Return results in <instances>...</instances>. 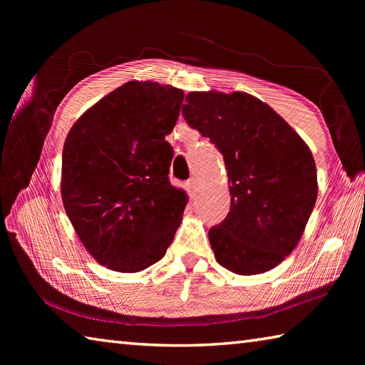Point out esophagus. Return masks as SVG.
I'll use <instances>...</instances> for the list:
<instances>
[{"mask_svg":"<svg viewBox=\"0 0 365 365\" xmlns=\"http://www.w3.org/2000/svg\"><path fill=\"white\" fill-rule=\"evenodd\" d=\"M187 188H188V191L190 193H195V191L197 190V178H195V177H191L190 180L187 182Z\"/></svg>","mask_w":365,"mask_h":365,"instance_id":"1","label":"esophagus"}]
</instances>
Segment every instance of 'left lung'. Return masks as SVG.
I'll return each mask as SVG.
<instances>
[{
	"instance_id": "1",
	"label": "left lung",
	"mask_w": 365,
	"mask_h": 365,
	"mask_svg": "<svg viewBox=\"0 0 365 365\" xmlns=\"http://www.w3.org/2000/svg\"><path fill=\"white\" fill-rule=\"evenodd\" d=\"M182 114L222 153L230 211L209 230L222 267L238 275L274 269L298 245L317 200V172L302 138L248 93L191 91Z\"/></svg>"
}]
</instances>
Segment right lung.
I'll use <instances>...</instances> for the list:
<instances>
[{"label":"right lung","instance_id":"right-lung-1","mask_svg":"<svg viewBox=\"0 0 365 365\" xmlns=\"http://www.w3.org/2000/svg\"><path fill=\"white\" fill-rule=\"evenodd\" d=\"M183 91L127 82L73 123L63 150V202L86 251L117 272L160 261L187 206L169 180L174 150L165 135Z\"/></svg>","mask_w":365,"mask_h":365}]
</instances>
